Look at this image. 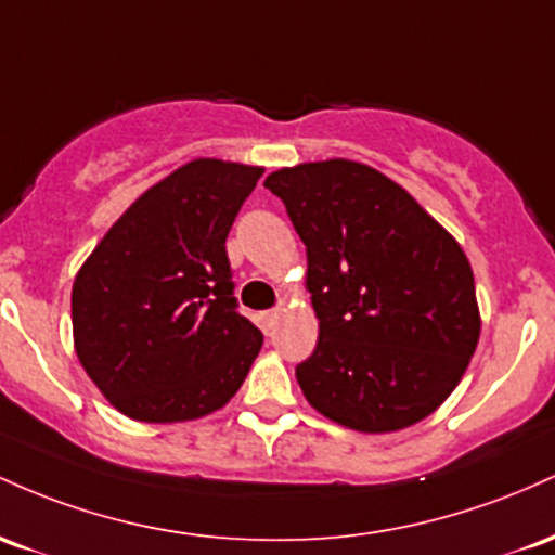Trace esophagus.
<instances>
[{"mask_svg":"<svg viewBox=\"0 0 555 555\" xmlns=\"http://www.w3.org/2000/svg\"><path fill=\"white\" fill-rule=\"evenodd\" d=\"M278 320H280V309H272V311H264V314H261V322H264V330H272L278 325Z\"/></svg>","mask_w":555,"mask_h":555,"instance_id":"esophagus-1","label":"esophagus"}]
</instances>
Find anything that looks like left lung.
<instances>
[{
    "mask_svg": "<svg viewBox=\"0 0 555 555\" xmlns=\"http://www.w3.org/2000/svg\"><path fill=\"white\" fill-rule=\"evenodd\" d=\"M307 246L320 340L296 366L322 416L383 435L429 416L479 340L464 248L406 189L353 159L301 162L264 180Z\"/></svg>",
    "mask_w": 555,
    "mask_h": 555,
    "instance_id": "1",
    "label": "left lung"
}]
</instances>
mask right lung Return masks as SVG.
<instances>
[{"label":"right lung","instance_id":"1","mask_svg":"<svg viewBox=\"0 0 555 555\" xmlns=\"http://www.w3.org/2000/svg\"><path fill=\"white\" fill-rule=\"evenodd\" d=\"M264 167L198 157L146 189L73 283V344L120 414L202 420L238 393L261 333L235 311L225 238Z\"/></svg>","mask_w":555,"mask_h":555}]
</instances>
